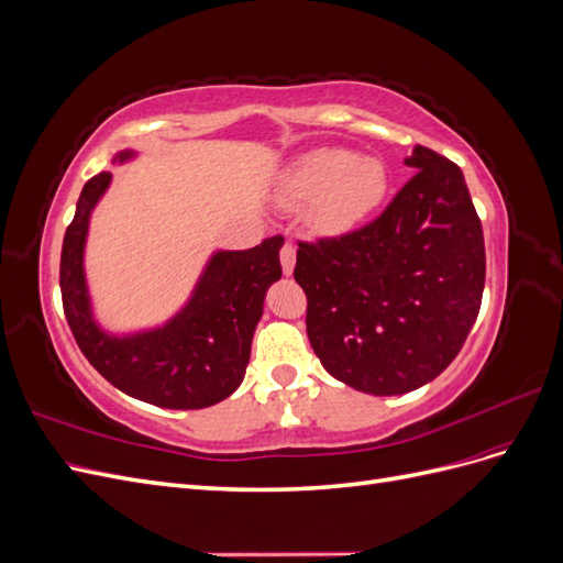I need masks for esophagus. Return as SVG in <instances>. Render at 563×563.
I'll return each mask as SVG.
<instances>
[{
    "instance_id": "1",
    "label": "esophagus",
    "mask_w": 563,
    "mask_h": 563,
    "mask_svg": "<svg viewBox=\"0 0 563 563\" xmlns=\"http://www.w3.org/2000/svg\"><path fill=\"white\" fill-rule=\"evenodd\" d=\"M279 258H282V269H284V275H286V277H288V275H294V267H296V246H294L291 242H286V244L282 246Z\"/></svg>"
}]
</instances>
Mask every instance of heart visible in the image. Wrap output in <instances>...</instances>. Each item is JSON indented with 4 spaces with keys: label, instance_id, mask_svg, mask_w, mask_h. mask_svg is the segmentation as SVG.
Wrapping results in <instances>:
<instances>
[{
    "label": "heart",
    "instance_id": "heart-1",
    "mask_svg": "<svg viewBox=\"0 0 563 563\" xmlns=\"http://www.w3.org/2000/svg\"><path fill=\"white\" fill-rule=\"evenodd\" d=\"M387 168L376 157H356L343 147H317L294 162L279 185L291 207H308L317 230L343 232L380 207Z\"/></svg>",
    "mask_w": 563,
    "mask_h": 563
}]
</instances>
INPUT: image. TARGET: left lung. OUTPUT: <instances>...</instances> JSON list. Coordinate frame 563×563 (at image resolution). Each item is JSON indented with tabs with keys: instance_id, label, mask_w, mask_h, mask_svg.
<instances>
[{
	"instance_id": "1",
	"label": "left lung",
	"mask_w": 563,
	"mask_h": 563,
	"mask_svg": "<svg viewBox=\"0 0 563 563\" xmlns=\"http://www.w3.org/2000/svg\"><path fill=\"white\" fill-rule=\"evenodd\" d=\"M404 164L418 174L378 220L300 242L294 272L321 366L376 397L428 385L455 360L486 282L482 220L460 166L422 145Z\"/></svg>"
}]
</instances>
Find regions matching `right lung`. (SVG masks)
<instances>
[{"label": "right lung", "mask_w": 563, "mask_h": 563, "mask_svg": "<svg viewBox=\"0 0 563 563\" xmlns=\"http://www.w3.org/2000/svg\"><path fill=\"white\" fill-rule=\"evenodd\" d=\"M135 157V150H122L112 164ZM110 185L108 172L84 185L63 240V310L79 350L108 383L145 404L187 411L228 399L244 380L267 288L282 279L284 236H269L244 251L216 249L203 263L190 298L166 321L135 331H110L96 317L84 263L91 216Z\"/></svg>", "instance_id": "right-lung-1"}]
</instances>
